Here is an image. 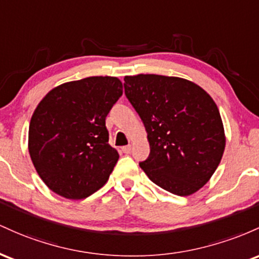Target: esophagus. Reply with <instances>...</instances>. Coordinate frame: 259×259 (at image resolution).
I'll list each match as a JSON object with an SVG mask.
<instances>
[{
  "instance_id": "esophagus-1",
  "label": "esophagus",
  "mask_w": 259,
  "mask_h": 259,
  "mask_svg": "<svg viewBox=\"0 0 259 259\" xmlns=\"http://www.w3.org/2000/svg\"><path fill=\"white\" fill-rule=\"evenodd\" d=\"M121 150L124 154H130L131 153V145H126V147H122Z\"/></svg>"
}]
</instances>
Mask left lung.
I'll return each instance as SVG.
<instances>
[{"label": "left lung", "mask_w": 259, "mask_h": 259, "mask_svg": "<svg viewBox=\"0 0 259 259\" xmlns=\"http://www.w3.org/2000/svg\"><path fill=\"white\" fill-rule=\"evenodd\" d=\"M123 85L150 145L149 156L139 166L167 192H197L217 170L225 149L223 121L213 99L179 77L127 75Z\"/></svg>", "instance_id": "8db88e82"}]
</instances>
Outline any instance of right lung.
<instances>
[{
    "label": "right lung",
    "mask_w": 259,
    "mask_h": 259,
    "mask_svg": "<svg viewBox=\"0 0 259 259\" xmlns=\"http://www.w3.org/2000/svg\"><path fill=\"white\" fill-rule=\"evenodd\" d=\"M122 95L116 77H88L52 89L31 116L29 154L52 192L83 199L100 190L118 160L105 118Z\"/></svg>",
    "instance_id": "obj_1"
}]
</instances>
